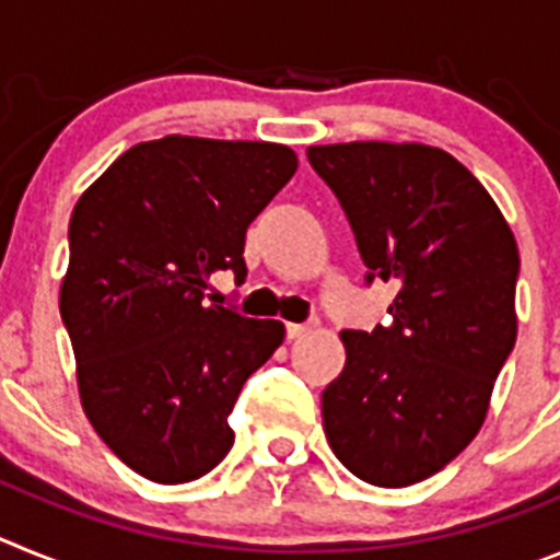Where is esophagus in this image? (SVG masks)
Segmentation results:
<instances>
[{"mask_svg": "<svg viewBox=\"0 0 560 560\" xmlns=\"http://www.w3.org/2000/svg\"><path fill=\"white\" fill-rule=\"evenodd\" d=\"M311 330H316V319H311V323H300V325L294 323L285 325V336H289V339H300V336L311 334Z\"/></svg>", "mask_w": 560, "mask_h": 560, "instance_id": "esophagus-1", "label": "esophagus"}]
</instances>
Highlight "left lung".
<instances>
[{"mask_svg": "<svg viewBox=\"0 0 560 560\" xmlns=\"http://www.w3.org/2000/svg\"><path fill=\"white\" fill-rule=\"evenodd\" d=\"M308 162L348 215L364 283L398 285L387 325L341 330L348 361L323 393L325 438L364 482L415 485L471 443L516 345V237L440 148L314 145Z\"/></svg>", "mask_w": 560, "mask_h": 560, "instance_id": "8db88e82", "label": "left lung"}]
</instances>
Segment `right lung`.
I'll list each match as a JSON object with an SVG mask.
<instances>
[{
  "label": "right lung",
  "mask_w": 560,
  "mask_h": 560,
  "mask_svg": "<svg viewBox=\"0 0 560 560\" xmlns=\"http://www.w3.org/2000/svg\"><path fill=\"white\" fill-rule=\"evenodd\" d=\"M296 171L275 142L165 137L128 148L69 219L61 319L89 423L140 477L179 485L235 443L232 407L285 328L205 305L246 280L244 241Z\"/></svg>",
  "instance_id": "obj_1"
}]
</instances>
